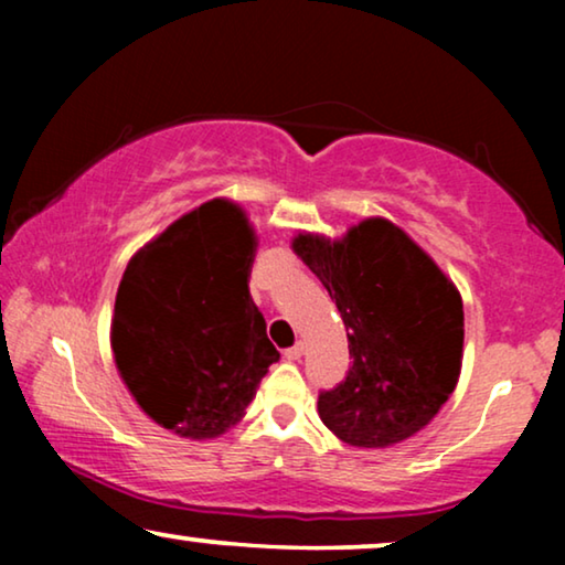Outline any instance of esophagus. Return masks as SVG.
Returning a JSON list of instances; mask_svg holds the SVG:
<instances>
[{"mask_svg": "<svg viewBox=\"0 0 565 565\" xmlns=\"http://www.w3.org/2000/svg\"><path fill=\"white\" fill-rule=\"evenodd\" d=\"M300 358H303V344H296V347H290V350H285V360L288 362H298Z\"/></svg>", "mask_w": 565, "mask_h": 565, "instance_id": "1", "label": "esophagus"}]
</instances>
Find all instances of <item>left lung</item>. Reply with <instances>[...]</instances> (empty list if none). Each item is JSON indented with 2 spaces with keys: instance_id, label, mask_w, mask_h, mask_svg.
Returning a JSON list of instances; mask_svg holds the SVG:
<instances>
[{
  "instance_id": "8db88e82",
  "label": "left lung",
  "mask_w": 565,
  "mask_h": 565,
  "mask_svg": "<svg viewBox=\"0 0 565 565\" xmlns=\"http://www.w3.org/2000/svg\"><path fill=\"white\" fill-rule=\"evenodd\" d=\"M292 252L329 290L350 339L352 367L319 393L321 422L354 447H388L427 427L458 385V288L385 218L339 242L298 234Z\"/></svg>"
}]
</instances>
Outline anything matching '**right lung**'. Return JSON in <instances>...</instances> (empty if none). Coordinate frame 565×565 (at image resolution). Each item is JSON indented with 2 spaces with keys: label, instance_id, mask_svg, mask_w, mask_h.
<instances>
[{
  "label": "right lung",
  "instance_id": "right-lung-1",
  "mask_svg": "<svg viewBox=\"0 0 565 565\" xmlns=\"http://www.w3.org/2000/svg\"><path fill=\"white\" fill-rule=\"evenodd\" d=\"M254 231L244 211L211 200L136 252L113 316L122 383L174 435L213 439L242 422L280 360L249 296Z\"/></svg>",
  "mask_w": 565,
  "mask_h": 565
}]
</instances>
